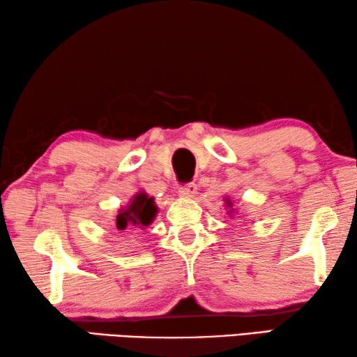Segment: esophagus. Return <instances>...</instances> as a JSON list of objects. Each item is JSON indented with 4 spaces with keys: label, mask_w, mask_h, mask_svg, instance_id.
<instances>
[{
    "label": "esophagus",
    "mask_w": 357,
    "mask_h": 357,
    "mask_svg": "<svg viewBox=\"0 0 357 357\" xmlns=\"http://www.w3.org/2000/svg\"><path fill=\"white\" fill-rule=\"evenodd\" d=\"M196 192H197V186L195 183H188L180 188V196L188 197V199H192V197L196 196Z\"/></svg>",
    "instance_id": "34e87169"
}]
</instances>
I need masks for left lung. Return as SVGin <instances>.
Segmentation results:
<instances>
[{
    "instance_id": "1",
    "label": "left lung",
    "mask_w": 357,
    "mask_h": 357,
    "mask_svg": "<svg viewBox=\"0 0 357 357\" xmlns=\"http://www.w3.org/2000/svg\"><path fill=\"white\" fill-rule=\"evenodd\" d=\"M225 201H226V206L229 207V210H227V215H229V213H232V212H234V208H232V201L229 199V197H226Z\"/></svg>"
}]
</instances>
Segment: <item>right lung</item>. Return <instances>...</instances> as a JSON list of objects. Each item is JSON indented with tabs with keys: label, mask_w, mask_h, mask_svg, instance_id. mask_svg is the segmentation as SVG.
<instances>
[{
	"label": "right lung",
	"mask_w": 357,
	"mask_h": 357,
	"mask_svg": "<svg viewBox=\"0 0 357 357\" xmlns=\"http://www.w3.org/2000/svg\"><path fill=\"white\" fill-rule=\"evenodd\" d=\"M158 213V207L155 199L149 196L145 191H139L131 197L130 204L126 207H121L116 215V227L120 231H125L126 227L137 226L140 229L153 223Z\"/></svg>",
	"instance_id": "right-lung-1"
}]
</instances>
